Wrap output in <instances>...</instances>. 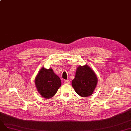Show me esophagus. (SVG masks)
<instances>
[{
	"label": "esophagus",
	"instance_id": "1",
	"mask_svg": "<svg viewBox=\"0 0 131 131\" xmlns=\"http://www.w3.org/2000/svg\"><path fill=\"white\" fill-rule=\"evenodd\" d=\"M64 83L66 84H70L71 81H70V80H65L64 81Z\"/></svg>",
	"mask_w": 131,
	"mask_h": 131
}]
</instances>
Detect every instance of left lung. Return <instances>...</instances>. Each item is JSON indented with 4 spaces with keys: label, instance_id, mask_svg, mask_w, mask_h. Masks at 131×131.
I'll use <instances>...</instances> for the list:
<instances>
[{
    "label": "left lung",
    "instance_id": "8db88e82",
    "mask_svg": "<svg viewBox=\"0 0 131 131\" xmlns=\"http://www.w3.org/2000/svg\"><path fill=\"white\" fill-rule=\"evenodd\" d=\"M98 82L96 74L88 65L79 66L77 69L72 87L78 95L82 97L90 96L94 91Z\"/></svg>",
    "mask_w": 131,
    "mask_h": 131
}]
</instances>
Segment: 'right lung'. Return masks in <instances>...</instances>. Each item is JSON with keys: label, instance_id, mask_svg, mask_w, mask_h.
I'll return each mask as SVG.
<instances>
[{"label": "right lung", "instance_id": "add662e5", "mask_svg": "<svg viewBox=\"0 0 131 131\" xmlns=\"http://www.w3.org/2000/svg\"><path fill=\"white\" fill-rule=\"evenodd\" d=\"M35 83L41 96L49 99L56 94L61 85V80L52 68L42 67L35 78Z\"/></svg>", "mask_w": 131, "mask_h": 131}]
</instances>
